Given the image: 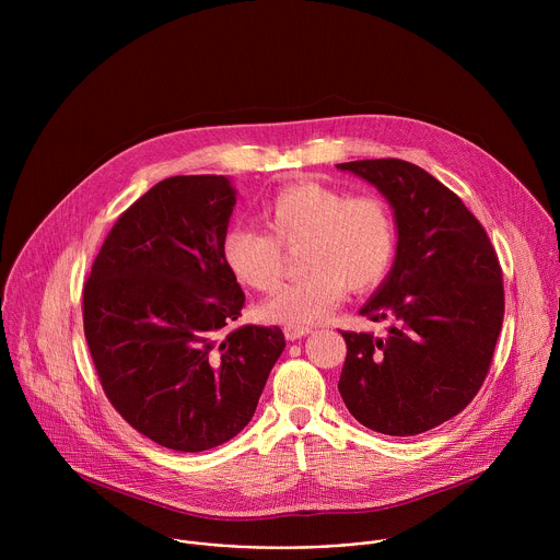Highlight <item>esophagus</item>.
<instances>
[{
    "label": "esophagus",
    "instance_id": "esophagus-1",
    "mask_svg": "<svg viewBox=\"0 0 560 560\" xmlns=\"http://www.w3.org/2000/svg\"><path fill=\"white\" fill-rule=\"evenodd\" d=\"M310 332H312V328H307V326H285L283 328V335H285L288 341H296V339H301Z\"/></svg>",
    "mask_w": 560,
    "mask_h": 560
}]
</instances>
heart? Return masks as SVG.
<instances>
[{
	"label": "heart",
	"instance_id": "obj_1",
	"mask_svg": "<svg viewBox=\"0 0 560 560\" xmlns=\"http://www.w3.org/2000/svg\"><path fill=\"white\" fill-rule=\"evenodd\" d=\"M268 230L232 225L221 238V259L232 277L270 292L283 275V248L301 244L305 275L279 288L259 316L283 326H310L326 318L352 292L376 288L392 270L398 225L378 195L352 197L343 188L299 182L277 190L264 206Z\"/></svg>",
	"mask_w": 560,
	"mask_h": 560
}]
</instances>
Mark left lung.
<instances>
[{
    "instance_id": "left-lung-1",
    "label": "left lung",
    "mask_w": 560,
    "mask_h": 560,
    "mask_svg": "<svg viewBox=\"0 0 560 560\" xmlns=\"http://www.w3.org/2000/svg\"><path fill=\"white\" fill-rule=\"evenodd\" d=\"M374 184L394 208V268L361 307L392 318L387 337L341 332L339 392L350 415L389 436H415L463 412L481 389L503 326L497 250L450 188L404 159L339 164Z\"/></svg>"
}]
</instances>
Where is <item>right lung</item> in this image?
<instances>
[{
    "label": "right lung",
    "instance_id": "right-lung-1",
    "mask_svg": "<svg viewBox=\"0 0 560 560\" xmlns=\"http://www.w3.org/2000/svg\"><path fill=\"white\" fill-rule=\"evenodd\" d=\"M225 177L159 182L108 232L84 283V335L113 408L143 436L203 452L242 432L285 348L238 326L246 303L221 259Z\"/></svg>",
    "mask_w": 560,
    "mask_h": 560
}]
</instances>
